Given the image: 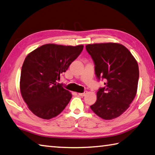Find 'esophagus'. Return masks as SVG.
<instances>
[{
  "label": "esophagus",
  "mask_w": 155,
  "mask_h": 155,
  "mask_svg": "<svg viewBox=\"0 0 155 155\" xmlns=\"http://www.w3.org/2000/svg\"><path fill=\"white\" fill-rule=\"evenodd\" d=\"M86 94H87V92L86 91H85V92H83V93H78L79 96H84Z\"/></svg>",
  "instance_id": "obj_1"
}]
</instances>
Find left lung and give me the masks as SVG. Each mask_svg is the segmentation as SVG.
<instances>
[{
    "label": "left lung",
    "mask_w": 155,
    "mask_h": 155,
    "mask_svg": "<svg viewBox=\"0 0 155 155\" xmlns=\"http://www.w3.org/2000/svg\"><path fill=\"white\" fill-rule=\"evenodd\" d=\"M86 48L94 61L96 76L105 81V86L99 88L97 100L90 108L105 120L115 119L129 108L136 95L138 63L120 44H92Z\"/></svg>",
    "instance_id": "left-lung-1"
}]
</instances>
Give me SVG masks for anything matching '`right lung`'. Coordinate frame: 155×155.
I'll return each instance as SVG.
<instances>
[{"label": "right lung", "instance_id": "right-lung-1", "mask_svg": "<svg viewBox=\"0 0 155 155\" xmlns=\"http://www.w3.org/2000/svg\"><path fill=\"white\" fill-rule=\"evenodd\" d=\"M83 48V45L47 44L26 57L21 68L20 91L35 115L50 119L60 114L68 104L72 95L62 84H57V80Z\"/></svg>", "mask_w": 155, "mask_h": 155}]
</instances>
